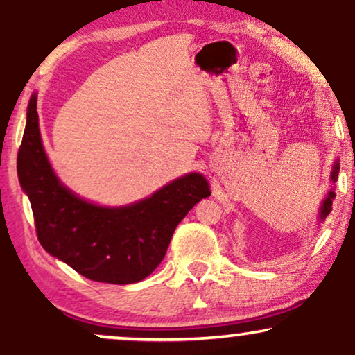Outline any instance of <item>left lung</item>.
Segmentation results:
<instances>
[{
	"instance_id": "8db88e82",
	"label": "left lung",
	"mask_w": 355,
	"mask_h": 355,
	"mask_svg": "<svg viewBox=\"0 0 355 355\" xmlns=\"http://www.w3.org/2000/svg\"><path fill=\"white\" fill-rule=\"evenodd\" d=\"M338 174H339V163L336 161L334 166H332V173H331L332 182H336V179H338ZM334 198H336L334 191H329V194H327L324 202H322L321 207H319V218H321V220H324V218L329 216V212L332 211V200H334Z\"/></svg>"
}]
</instances>
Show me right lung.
Returning <instances> with one entry per match:
<instances>
[{
	"instance_id": "add662e5",
	"label": "right lung",
	"mask_w": 355,
	"mask_h": 355,
	"mask_svg": "<svg viewBox=\"0 0 355 355\" xmlns=\"http://www.w3.org/2000/svg\"><path fill=\"white\" fill-rule=\"evenodd\" d=\"M17 176L44 250L82 277L113 284L138 283L151 275L179 222L211 196L202 174L191 173L125 207H102L77 198L57 179L44 151L37 95L29 100Z\"/></svg>"
}]
</instances>
